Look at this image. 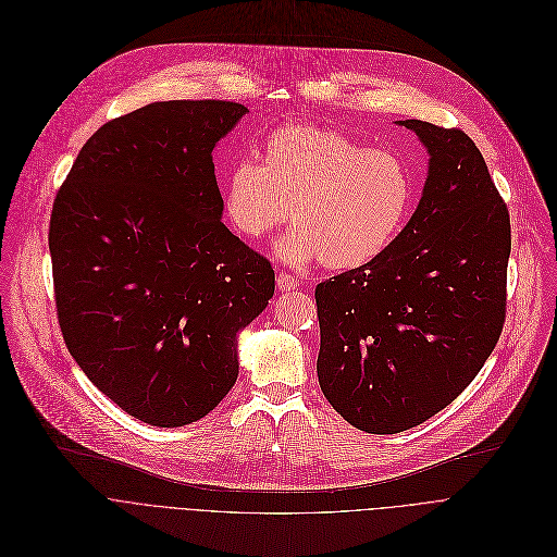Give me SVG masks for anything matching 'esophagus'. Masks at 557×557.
<instances>
[{
	"label": "esophagus",
	"mask_w": 557,
	"mask_h": 557,
	"mask_svg": "<svg viewBox=\"0 0 557 557\" xmlns=\"http://www.w3.org/2000/svg\"><path fill=\"white\" fill-rule=\"evenodd\" d=\"M276 285H278L281 292H289V289H296V287H298V281H296L292 274H287V272H278Z\"/></svg>",
	"instance_id": "34e87169"
}]
</instances>
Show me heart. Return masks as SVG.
Returning a JSON list of instances; mask_svg holds the SVG:
<instances>
[{
  "mask_svg": "<svg viewBox=\"0 0 557 557\" xmlns=\"http://www.w3.org/2000/svg\"><path fill=\"white\" fill-rule=\"evenodd\" d=\"M414 203V177L393 149L313 125H283L263 140V162L237 160L224 206L233 226L261 242L296 221L276 252L302 265L322 259L354 270L380 259L399 237Z\"/></svg>",
  "mask_w": 557,
  "mask_h": 557,
  "instance_id": "b5f03b06",
  "label": "heart"
}]
</instances>
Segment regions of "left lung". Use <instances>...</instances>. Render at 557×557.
<instances>
[{
	"label": "left lung",
	"mask_w": 557,
	"mask_h": 557,
	"mask_svg": "<svg viewBox=\"0 0 557 557\" xmlns=\"http://www.w3.org/2000/svg\"><path fill=\"white\" fill-rule=\"evenodd\" d=\"M430 153L421 201L375 261L315 285L318 382L351 425L414 428L492 356L507 311L511 224L474 140L401 121Z\"/></svg>",
	"instance_id": "left-lung-1"
}]
</instances>
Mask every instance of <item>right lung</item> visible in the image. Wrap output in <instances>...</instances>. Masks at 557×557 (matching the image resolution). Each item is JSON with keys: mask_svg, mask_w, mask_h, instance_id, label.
I'll use <instances>...</instances> for the list:
<instances>
[{"mask_svg": "<svg viewBox=\"0 0 557 557\" xmlns=\"http://www.w3.org/2000/svg\"><path fill=\"white\" fill-rule=\"evenodd\" d=\"M246 111L166 100L109 121L54 197L48 244L67 351L151 425H186L228 395L237 333L274 294L272 263L221 224L212 149Z\"/></svg>", "mask_w": 557, "mask_h": 557, "instance_id": "1", "label": "right lung"}]
</instances>
